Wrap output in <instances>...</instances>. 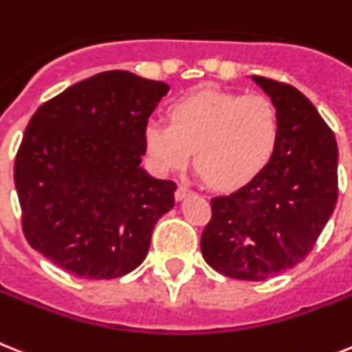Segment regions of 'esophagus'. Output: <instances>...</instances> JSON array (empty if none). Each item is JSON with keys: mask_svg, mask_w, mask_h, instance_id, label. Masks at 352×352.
<instances>
[{"mask_svg": "<svg viewBox=\"0 0 352 352\" xmlns=\"http://www.w3.org/2000/svg\"><path fill=\"white\" fill-rule=\"evenodd\" d=\"M193 195V191L190 190V188H186V186H179L175 191V199L177 201H184L186 197H190Z\"/></svg>", "mask_w": 352, "mask_h": 352, "instance_id": "1", "label": "esophagus"}]
</instances>
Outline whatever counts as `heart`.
Listing matches in <instances>:
<instances>
[{
  "label": "heart",
  "mask_w": 352,
  "mask_h": 352,
  "mask_svg": "<svg viewBox=\"0 0 352 352\" xmlns=\"http://www.w3.org/2000/svg\"><path fill=\"white\" fill-rule=\"evenodd\" d=\"M170 124L150 119L142 144L159 173L186 168L195 151L201 173L222 190H239L275 161L282 119L270 97L199 88L168 108Z\"/></svg>",
  "instance_id": "heart-1"
}]
</instances>
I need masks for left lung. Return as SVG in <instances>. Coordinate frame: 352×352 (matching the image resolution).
<instances>
[{
    "label": "left lung",
    "instance_id": "8db88e82",
    "mask_svg": "<svg viewBox=\"0 0 352 352\" xmlns=\"http://www.w3.org/2000/svg\"><path fill=\"white\" fill-rule=\"evenodd\" d=\"M278 108L282 141L251 184L211 199L202 256L221 275L258 282L300 264L338 199V146L315 104L291 85L251 76Z\"/></svg>",
    "mask_w": 352,
    "mask_h": 352
}]
</instances>
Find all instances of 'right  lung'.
I'll list each match as a JSON object with an SVG mask.
<instances>
[{
  "label": "right lung",
  "mask_w": 352,
  "mask_h": 352,
  "mask_svg": "<svg viewBox=\"0 0 352 352\" xmlns=\"http://www.w3.org/2000/svg\"><path fill=\"white\" fill-rule=\"evenodd\" d=\"M170 92L162 81L110 70L37 108L14 182L28 244L72 275L117 278L142 264L177 186L141 166L142 128Z\"/></svg>",
  "instance_id": "1"
}]
</instances>
